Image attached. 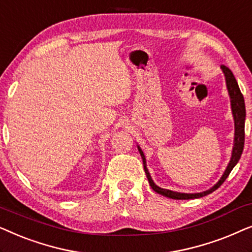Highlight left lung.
<instances>
[{
  "label": "left lung",
  "mask_w": 252,
  "mask_h": 252,
  "mask_svg": "<svg viewBox=\"0 0 252 252\" xmlns=\"http://www.w3.org/2000/svg\"><path fill=\"white\" fill-rule=\"evenodd\" d=\"M221 70L225 74L226 79V86L227 89H228V94L230 97V106H232V113L234 117V125H235V133H234V146H233V151H232V157H230V160L228 165H227L225 172L220 178V180L217 182V184L213 186L212 188H210L209 190H205L203 192H195V194H187V192H178L173 190H168V189H164L158 187V186L155 184L153 179L150 177L149 171L147 168V163H146V157H144L143 151L141 150V148L137 146V149L140 151L141 157H142L143 160V167L144 171H146L148 181H149V185L151 188L154 189L155 191L158 192V194L165 196V197L173 198V199H192V198H199L203 197V196H206L211 194L218 189L220 186L223 184V181L226 180L227 177H228L230 171L233 170L234 166L237 164V161L240 160L241 155H242L243 147H244V122H246V104H244V98L242 93H241L239 85H237V81L235 77H234L233 72L229 70L228 67L225 66V65H221Z\"/></svg>",
  "instance_id": "left-lung-1"
}]
</instances>
